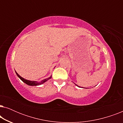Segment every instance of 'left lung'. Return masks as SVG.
I'll use <instances>...</instances> for the list:
<instances>
[{"mask_svg":"<svg viewBox=\"0 0 123 123\" xmlns=\"http://www.w3.org/2000/svg\"><path fill=\"white\" fill-rule=\"evenodd\" d=\"M75 85H76V86H78V87H79V86H78V85H76V84H75Z\"/></svg>","mask_w":123,"mask_h":123,"instance_id":"8db88e82","label":"left lung"}]
</instances>
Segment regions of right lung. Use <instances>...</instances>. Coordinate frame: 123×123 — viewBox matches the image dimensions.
<instances>
[{"label": "right lung", "instance_id": "obj_1", "mask_svg": "<svg viewBox=\"0 0 123 123\" xmlns=\"http://www.w3.org/2000/svg\"><path fill=\"white\" fill-rule=\"evenodd\" d=\"M16 74L17 75V76L19 77V78L21 79V80H22V81L24 82V83H25L26 84H27V85H29V86H38V85H43V83H44L45 82H46L47 80H50V78H51V75L50 77H49V78H46L45 79V80H42L41 82H37V81H32V80H26V79L23 78H22V77L20 76V75L18 74L17 73V72H16Z\"/></svg>", "mask_w": 123, "mask_h": 123}]
</instances>
